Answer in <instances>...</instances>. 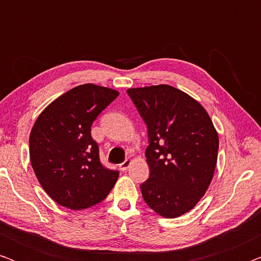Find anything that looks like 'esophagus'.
<instances>
[{
    "mask_svg": "<svg viewBox=\"0 0 261 261\" xmlns=\"http://www.w3.org/2000/svg\"><path fill=\"white\" fill-rule=\"evenodd\" d=\"M130 164H132V160L126 159L123 163L120 164V166H119L120 170H121V171H126V170L128 169V167L130 166Z\"/></svg>",
    "mask_w": 261,
    "mask_h": 261,
    "instance_id": "obj_1",
    "label": "esophagus"
}]
</instances>
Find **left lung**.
<instances>
[{
  "label": "left lung",
  "mask_w": 261,
  "mask_h": 261,
  "mask_svg": "<svg viewBox=\"0 0 261 261\" xmlns=\"http://www.w3.org/2000/svg\"><path fill=\"white\" fill-rule=\"evenodd\" d=\"M147 126L148 179L140 185L149 208L178 217L197 204L213 179L219 135L197 101L171 85L128 89Z\"/></svg>",
  "instance_id": "left-lung-1"
}]
</instances>
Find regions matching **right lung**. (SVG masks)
Wrapping results in <instances>:
<instances>
[{"mask_svg": "<svg viewBox=\"0 0 261 261\" xmlns=\"http://www.w3.org/2000/svg\"><path fill=\"white\" fill-rule=\"evenodd\" d=\"M119 92L83 84L53 101L35 121L30 137L32 167L58 204L81 210L97 204L115 185L119 171L99 160L91 124Z\"/></svg>", "mask_w": 261, "mask_h": 261, "instance_id": "1", "label": "right lung"}]
</instances>
